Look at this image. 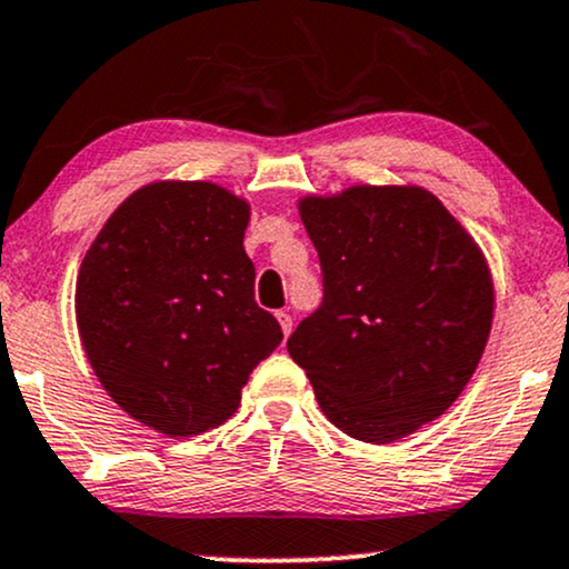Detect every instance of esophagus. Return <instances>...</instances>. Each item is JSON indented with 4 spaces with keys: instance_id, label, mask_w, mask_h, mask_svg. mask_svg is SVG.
Instances as JSON below:
<instances>
[{
    "instance_id": "obj_1",
    "label": "esophagus",
    "mask_w": 569,
    "mask_h": 569,
    "mask_svg": "<svg viewBox=\"0 0 569 569\" xmlns=\"http://www.w3.org/2000/svg\"><path fill=\"white\" fill-rule=\"evenodd\" d=\"M276 318H278V323H280V328H283V337H289L291 333V328H293V318L286 310H280V312H276Z\"/></svg>"
}]
</instances>
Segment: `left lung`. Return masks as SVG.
Here are the masks:
<instances>
[{"label": "left lung", "instance_id": "obj_1", "mask_svg": "<svg viewBox=\"0 0 569 569\" xmlns=\"http://www.w3.org/2000/svg\"><path fill=\"white\" fill-rule=\"evenodd\" d=\"M323 302L289 337L323 413L362 442H392L456 402L492 323L488 264L421 188L305 198Z\"/></svg>", "mask_w": 569, "mask_h": 569}]
</instances>
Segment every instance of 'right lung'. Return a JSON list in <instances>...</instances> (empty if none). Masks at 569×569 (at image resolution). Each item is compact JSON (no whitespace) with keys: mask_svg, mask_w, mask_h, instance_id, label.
<instances>
[{"mask_svg":"<svg viewBox=\"0 0 569 569\" xmlns=\"http://www.w3.org/2000/svg\"><path fill=\"white\" fill-rule=\"evenodd\" d=\"M249 207L211 182H156L113 211L77 280L81 345L132 419L169 437L236 413L249 373L283 341L254 302Z\"/></svg>","mask_w":569,"mask_h":569,"instance_id":"1","label":"right lung"}]
</instances>
